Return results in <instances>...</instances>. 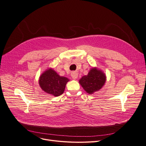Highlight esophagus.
Masks as SVG:
<instances>
[{"instance_id":"obj_1","label":"esophagus","mask_w":146,"mask_h":146,"mask_svg":"<svg viewBox=\"0 0 146 146\" xmlns=\"http://www.w3.org/2000/svg\"><path fill=\"white\" fill-rule=\"evenodd\" d=\"M71 76L72 79H76L78 78V74L76 73V72H72V74H71Z\"/></svg>"}]
</instances>
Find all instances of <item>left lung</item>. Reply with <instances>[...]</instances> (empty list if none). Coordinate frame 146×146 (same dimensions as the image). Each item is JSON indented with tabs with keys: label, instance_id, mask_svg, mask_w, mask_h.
Segmentation results:
<instances>
[{
	"label": "left lung",
	"instance_id": "1",
	"mask_svg": "<svg viewBox=\"0 0 146 146\" xmlns=\"http://www.w3.org/2000/svg\"><path fill=\"white\" fill-rule=\"evenodd\" d=\"M106 81V76L103 72L94 67L88 75L84 76L79 80V83L87 93L92 94L100 90Z\"/></svg>",
	"mask_w": 146,
	"mask_h": 146
}]
</instances>
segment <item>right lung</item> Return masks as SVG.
<instances>
[{
    "label": "right lung",
    "instance_id": "right-lung-1",
    "mask_svg": "<svg viewBox=\"0 0 146 146\" xmlns=\"http://www.w3.org/2000/svg\"><path fill=\"white\" fill-rule=\"evenodd\" d=\"M68 81L67 78L60 76L53 69L48 68L40 76L39 84L45 92L58 96L63 94Z\"/></svg>",
    "mask_w": 146,
    "mask_h": 146
}]
</instances>
